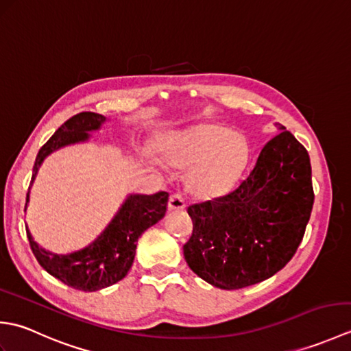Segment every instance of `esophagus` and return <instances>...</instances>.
Wrapping results in <instances>:
<instances>
[{"label":"esophagus","mask_w":351,"mask_h":351,"mask_svg":"<svg viewBox=\"0 0 351 351\" xmlns=\"http://www.w3.org/2000/svg\"><path fill=\"white\" fill-rule=\"evenodd\" d=\"M185 199L181 193H171L169 199V210H184Z\"/></svg>","instance_id":"34e87169"}]
</instances>
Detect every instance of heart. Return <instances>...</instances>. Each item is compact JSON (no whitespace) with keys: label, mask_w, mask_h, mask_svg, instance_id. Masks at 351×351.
<instances>
[{"label":"heart","mask_w":351,"mask_h":351,"mask_svg":"<svg viewBox=\"0 0 351 351\" xmlns=\"http://www.w3.org/2000/svg\"><path fill=\"white\" fill-rule=\"evenodd\" d=\"M166 152L175 167L197 166L189 180L193 191L202 196H219L238 180L247 161L249 146L241 134L206 123L171 136Z\"/></svg>","instance_id":"heart-1"}]
</instances>
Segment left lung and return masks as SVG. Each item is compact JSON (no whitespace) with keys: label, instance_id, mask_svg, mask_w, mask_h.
Here are the masks:
<instances>
[{"label":"left lung","instance_id":"obj_1","mask_svg":"<svg viewBox=\"0 0 351 351\" xmlns=\"http://www.w3.org/2000/svg\"><path fill=\"white\" fill-rule=\"evenodd\" d=\"M279 130L232 191L187 208L193 234L185 261L214 287L240 289L271 278L303 240L314 205L309 154Z\"/></svg>","mask_w":351,"mask_h":351}]
</instances>
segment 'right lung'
Listing matches in <instances>:
<instances>
[{
	"label": "right lung",
	"instance_id": "add662e5",
	"mask_svg": "<svg viewBox=\"0 0 351 351\" xmlns=\"http://www.w3.org/2000/svg\"><path fill=\"white\" fill-rule=\"evenodd\" d=\"M102 122H106V117L92 111H83L68 119L40 147L34 161L32 182L45 156L62 146L86 141L88 138L87 132L98 130ZM167 200L169 193L166 191H158L149 196H130L106 230L90 245L69 255H56L39 247L27 228L29 247L37 263L64 285L88 293L107 288L122 280L128 273L136 256L138 237L164 217Z\"/></svg>",
	"mask_w": 351,
	"mask_h": 351
}]
</instances>
